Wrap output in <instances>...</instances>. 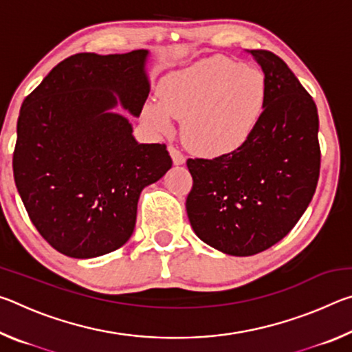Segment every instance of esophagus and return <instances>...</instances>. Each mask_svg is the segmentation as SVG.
Segmentation results:
<instances>
[{
    "label": "esophagus",
    "mask_w": 352,
    "mask_h": 352,
    "mask_svg": "<svg viewBox=\"0 0 352 352\" xmlns=\"http://www.w3.org/2000/svg\"><path fill=\"white\" fill-rule=\"evenodd\" d=\"M169 153H170L172 162H174L175 166H182V164L186 163V158H184V155L180 151H178L177 147L169 146Z\"/></svg>",
    "instance_id": "obj_1"
}]
</instances>
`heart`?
<instances>
[{"mask_svg":"<svg viewBox=\"0 0 352 352\" xmlns=\"http://www.w3.org/2000/svg\"><path fill=\"white\" fill-rule=\"evenodd\" d=\"M265 105L261 69L214 56L166 76L160 102H147L142 116L160 133L170 132L174 119L184 117V141L206 157H223L252 140Z\"/></svg>","mask_w":352,"mask_h":352,"instance_id":"b5f03b06","label":"heart"}]
</instances>
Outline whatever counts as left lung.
I'll use <instances>...</instances> for the list:
<instances>
[{
    "label": "left lung",
    "mask_w": 352,
    "mask_h": 352,
    "mask_svg": "<svg viewBox=\"0 0 352 352\" xmlns=\"http://www.w3.org/2000/svg\"><path fill=\"white\" fill-rule=\"evenodd\" d=\"M267 82L258 130L237 152L189 158L186 211L194 233L231 256L264 252L307 210L320 175L317 105L283 58L253 50Z\"/></svg>",
    "instance_id": "8db88e82"
}]
</instances>
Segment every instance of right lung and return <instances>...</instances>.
<instances>
[{"label": "right lung", "instance_id": "obj_1", "mask_svg": "<svg viewBox=\"0 0 352 352\" xmlns=\"http://www.w3.org/2000/svg\"><path fill=\"white\" fill-rule=\"evenodd\" d=\"M147 50L65 58L21 105L14 178L29 219L52 248L76 259L115 252L133 234L141 190L172 168L164 144H141L151 91Z\"/></svg>", "mask_w": 352, "mask_h": 352}]
</instances>
